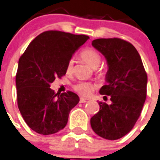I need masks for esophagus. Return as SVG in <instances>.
Returning a JSON list of instances; mask_svg holds the SVG:
<instances>
[{"label": "esophagus", "mask_w": 160, "mask_h": 160, "mask_svg": "<svg viewBox=\"0 0 160 160\" xmlns=\"http://www.w3.org/2000/svg\"><path fill=\"white\" fill-rule=\"evenodd\" d=\"M87 98H80V103H83V102H87Z\"/></svg>", "instance_id": "34e87169"}]
</instances>
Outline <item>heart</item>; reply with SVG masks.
<instances>
[{"mask_svg":"<svg viewBox=\"0 0 160 160\" xmlns=\"http://www.w3.org/2000/svg\"><path fill=\"white\" fill-rule=\"evenodd\" d=\"M80 57L89 66H91L93 68H96L98 67V65L101 63V56L100 54L98 53L94 49H86L83 51L81 52L80 53ZM73 65V60L70 59L68 62L66 67L67 72H71L72 69ZM100 76L103 75V73L102 72H99ZM74 89L76 92L80 93V95H84V96H88L90 95L92 93V92L95 89V86L92 83H89V82H79L77 84L74 85Z\"/></svg>","mask_w":160,"mask_h":160,"instance_id":"obj_1","label":"heart"}]
</instances>
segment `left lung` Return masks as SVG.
<instances>
[{"mask_svg":"<svg viewBox=\"0 0 160 160\" xmlns=\"http://www.w3.org/2000/svg\"><path fill=\"white\" fill-rule=\"evenodd\" d=\"M92 44L107 60V84L99 93L110 95L111 104L98 102L99 111L91 118V125L99 137L118 140L130 132L141 115L147 95V73L141 56L129 42L98 38Z\"/></svg>","mask_w":160,"mask_h":160,"instance_id":"left-lung-1","label":"left lung"}]
</instances>
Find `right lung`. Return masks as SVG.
<instances>
[{"label":"right lung","mask_w":160,"mask_h":160,"mask_svg":"<svg viewBox=\"0 0 160 160\" xmlns=\"http://www.w3.org/2000/svg\"><path fill=\"white\" fill-rule=\"evenodd\" d=\"M88 38L84 35L45 31L19 58L16 76L18 107L35 132L50 135L65 127L70 110L80 98L72 92L56 94L50 83L65 75L68 62Z\"/></svg>","instance_id":"add662e5"}]
</instances>
